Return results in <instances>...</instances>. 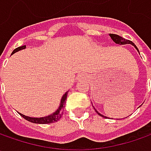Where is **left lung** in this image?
Listing matches in <instances>:
<instances>
[{
  "instance_id": "1",
  "label": "left lung",
  "mask_w": 151,
  "mask_h": 151,
  "mask_svg": "<svg viewBox=\"0 0 151 151\" xmlns=\"http://www.w3.org/2000/svg\"><path fill=\"white\" fill-rule=\"evenodd\" d=\"M109 36L111 37V38L113 40V42H115V44H132V45H134V48L136 49L137 50H138V52H139V50H138V48L136 47V45L134 44L132 41H130V40H128V39H125V38H122V37H120V36H119V35H117V34H113V33H109ZM96 110V109H95ZM96 112L100 116H101V117H103V118H107V117H104L103 115H101V113H99L96 110Z\"/></svg>"
}]
</instances>
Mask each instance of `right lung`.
<instances>
[{
  "instance_id": "add662e5",
  "label": "right lung",
  "mask_w": 151,
  "mask_h": 151,
  "mask_svg": "<svg viewBox=\"0 0 151 151\" xmlns=\"http://www.w3.org/2000/svg\"><path fill=\"white\" fill-rule=\"evenodd\" d=\"M25 48H26V45H23V46L18 47V48H17V49H15V50H13V52L12 53V55H13V54H15V53H16V52H17V51H19V50H24ZM67 95H68V91L65 92V94L62 96L60 104V106H59V108L55 111V113H52V114H50V115H49V116L42 117V118H31V117L25 116V115H23V114H22V113H18L20 114L21 116H22L23 119H25L26 120L29 121V122H31V123H33V124H52V123L57 122L59 119H60L61 116H62V114H63V113H62V111H63V109L65 108L64 105H65V100H66Z\"/></svg>"
}]
</instances>
